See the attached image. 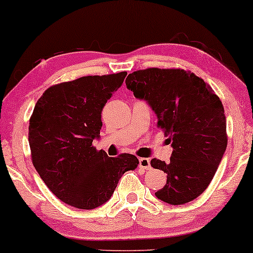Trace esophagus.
Here are the masks:
<instances>
[{
	"mask_svg": "<svg viewBox=\"0 0 253 253\" xmlns=\"http://www.w3.org/2000/svg\"><path fill=\"white\" fill-rule=\"evenodd\" d=\"M139 168H141V169H146V170H148V169L151 168V161H150V159L140 158V159H139Z\"/></svg>",
	"mask_w": 253,
	"mask_h": 253,
	"instance_id": "1",
	"label": "esophagus"
}]
</instances>
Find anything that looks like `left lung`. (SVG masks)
Returning a JSON list of instances; mask_svg holds the SVG:
<instances>
[{
  "label": "left lung",
  "instance_id": "8db88e82",
  "mask_svg": "<svg viewBox=\"0 0 253 253\" xmlns=\"http://www.w3.org/2000/svg\"><path fill=\"white\" fill-rule=\"evenodd\" d=\"M126 87L158 116V126L171 141L170 162L152 159L167 174L155 196L170 205L196 199L207 189L226 151L228 137L222 102L191 71L148 68L130 74Z\"/></svg>",
  "mask_w": 253,
  "mask_h": 253
}]
</instances>
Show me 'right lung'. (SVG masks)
Masks as SVG:
<instances>
[{
	"mask_svg": "<svg viewBox=\"0 0 253 253\" xmlns=\"http://www.w3.org/2000/svg\"><path fill=\"white\" fill-rule=\"evenodd\" d=\"M126 74L85 76L50 86L31 115L34 168L58 199L76 209L93 210L108 202L124 172L139 164L136 155L109 158L92 145L100 136L103 107Z\"/></svg>",
	"mask_w": 253,
	"mask_h": 253,
	"instance_id": "add662e5",
	"label": "right lung"
}]
</instances>
